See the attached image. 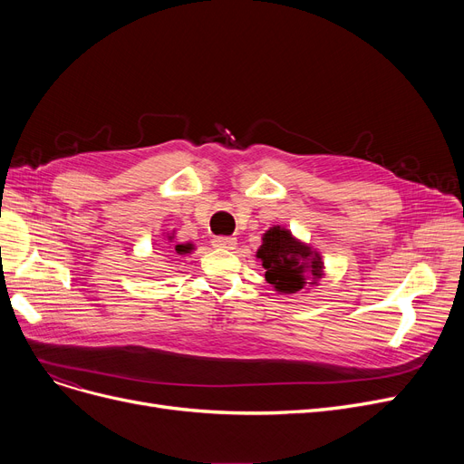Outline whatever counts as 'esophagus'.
I'll list each match as a JSON object with an SVG mask.
<instances>
[{
  "mask_svg": "<svg viewBox=\"0 0 464 464\" xmlns=\"http://www.w3.org/2000/svg\"><path fill=\"white\" fill-rule=\"evenodd\" d=\"M212 245L216 248H224V250H231L237 245V238L235 237H214L212 238Z\"/></svg>",
  "mask_w": 464,
  "mask_h": 464,
  "instance_id": "esophagus-1",
  "label": "esophagus"
}]
</instances>
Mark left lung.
Returning <instances> with one entry per match:
<instances>
[{
	"label": "left lung",
	"instance_id": "obj_1",
	"mask_svg": "<svg viewBox=\"0 0 464 464\" xmlns=\"http://www.w3.org/2000/svg\"><path fill=\"white\" fill-rule=\"evenodd\" d=\"M261 240L256 257L261 259L265 280L275 291L282 295H295L312 285H320L325 276V265L318 250L280 226L265 231Z\"/></svg>",
	"mask_w": 464,
	"mask_h": 464
}]
</instances>
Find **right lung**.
<instances>
[{"mask_svg": "<svg viewBox=\"0 0 464 464\" xmlns=\"http://www.w3.org/2000/svg\"><path fill=\"white\" fill-rule=\"evenodd\" d=\"M175 235H177L175 231L165 233V238L170 242V245H169L170 250H175L179 256H186V254H191V252L195 250L191 242H186V245H180V242H177V237H175Z\"/></svg>", "mask_w": 464, "mask_h": 464, "instance_id": "obj_1", "label": "right lung"}]
</instances>
